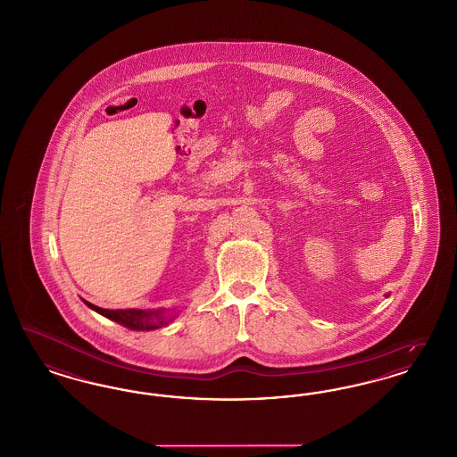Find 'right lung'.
<instances>
[{"instance_id":"1","label":"right lung","mask_w":457,"mask_h":457,"mask_svg":"<svg viewBox=\"0 0 457 457\" xmlns=\"http://www.w3.org/2000/svg\"><path fill=\"white\" fill-rule=\"evenodd\" d=\"M85 304L112 321H117L130 329H154L166 325V321L162 318V311L104 310L88 301H85Z\"/></svg>"}]
</instances>
